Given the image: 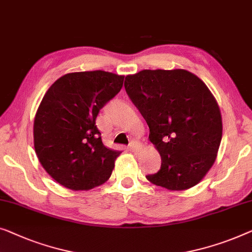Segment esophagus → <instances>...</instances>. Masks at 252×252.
Instances as JSON below:
<instances>
[{
	"instance_id": "esophagus-1",
	"label": "esophagus",
	"mask_w": 252,
	"mask_h": 252,
	"mask_svg": "<svg viewBox=\"0 0 252 252\" xmlns=\"http://www.w3.org/2000/svg\"><path fill=\"white\" fill-rule=\"evenodd\" d=\"M140 149H141V145L136 143V142H133V143L129 145V150L133 151V152H136V151L140 150Z\"/></svg>"
}]
</instances>
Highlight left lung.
I'll return each instance as SVG.
<instances>
[{
  "instance_id": "8db88e82",
  "label": "left lung",
  "mask_w": 252,
  "mask_h": 252,
  "mask_svg": "<svg viewBox=\"0 0 252 252\" xmlns=\"http://www.w3.org/2000/svg\"><path fill=\"white\" fill-rule=\"evenodd\" d=\"M125 90L161 157L148 180L170 191L198 184L213 167L223 134L220 107L206 84L184 69H145L126 76Z\"/></svg>"
}]
</instances>
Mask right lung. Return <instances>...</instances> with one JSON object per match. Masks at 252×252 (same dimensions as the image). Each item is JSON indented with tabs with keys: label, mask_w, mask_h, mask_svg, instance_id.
<instances>
[{
	"label": "right lung",
	"mask_w": 252,
	"mask_h": 252,
	"mask_svg": "<svg viewBox=\"0 0 252 252\" xmlns=\"http://www.w3.org/2000/svg\"><path fill=\"white\" fill-rule=\"evenodd\" d=\"M123 83L124 76L103 70L70 72L43 96L34 120L35 152L63 187L87 191L110 177L122 152L103 144L95 119Z\"/></svg>",
	"instance_id": "obj_1"
}]
</instances>
